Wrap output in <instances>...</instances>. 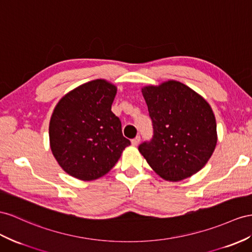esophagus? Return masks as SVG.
Masks as SVG:
<instances>
[{"instance_id": "1", "label": "esophagus", "mask_w": 252, "mask_h": 252, "mask_svg": "<svg viewBox=\"0 0 252 252\" xmlns=\"http://www.w3.org/2000/svg\"><path fill=\"white\" fill-rule=\"evenodd\" d=\"M139 141H140V137H139V136H136V137L133 138V139L131 140V144H132V146H137V145L139 144Z\"/></svg>"}]
</instances>
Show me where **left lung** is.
<instances>
[{
  "label": "left lung",
  "mask_w": 252,
  "mask_h": 252,
  "mask_svg": "<svg viewBox=\"0 0 252 252\" xmlns=\"http://www.w3.org/2000/svg\"><path fill=\"white\" fill-rule=\"evenodd\" d=\"M153 138L138 150L156 173L179 182L201 170L217 144L215 115L202 95L175 80L141 88Z\"/></svg>",
  "instance_id": "obj_1"
}]
</instances>
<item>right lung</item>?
<instances>
[{
  "instance_id": "1",
  "label": "right lung",
  "mask_w": 252,
  "mask_h": 252,
  "mask_svg": "<svg viewBox=\"0 0 252 252\" xmlns=\"http://www.w3.org/2000/svg\"><path fill=\"white\" fill-rule=\"evenodd\" d=\"M117 87L106 80L87 82L57 103L50 119V147L64 172L93 181L111 170L130 145L112 112Z\"/></svg>"
}]
</instances>
